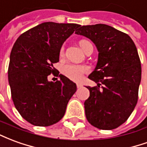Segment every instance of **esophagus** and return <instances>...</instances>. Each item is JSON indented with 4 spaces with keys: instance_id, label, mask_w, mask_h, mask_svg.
Masks as SVG:
<instances>
[{
    "instance_id": "esophagus-1",
    "label": "esophagus",
    "mask_w": 147,
    "mask_h": 147,
    "mask_svg": "<svg viewBox=\"0 0 147 147\" xmlns=\"http://www.w3.org/2000/svg\"><path fill=\"white\" fill-rule=\"evenodd\" d=\"M76 86H77V88H81V87L83 86V84H82V83H77Z\"/></svg>"
}]
</instances>
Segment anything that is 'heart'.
Listing matches in <instances>:
<instances>
[{
    "mask_svg": "<svg viewBox=\"0 0 147 147\" xmlns=\"http://www.w3.org/2000/svg\"><path fill=\"white\" fill-rule=\"evenodd\" d=\"M89 43H90L86 40H81L80 42V45L83 51H85L86 46ZM60 54H64V47L61 49ZM62 73L67 77L68 79L73 80V81H80L83 78V75L86 74L89 71L88 67L85 65H80V64H66L62 67Z\"/></svg>",
    "mask_w": 147,
    "mask_h": 147,
    "instance_id": "1",
    "label": "heart"
}]
</instances>
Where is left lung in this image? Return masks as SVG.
Returning a JSON list of instances; mask_svg holds the SVG:
<instances>
[{"label":"left lung","mask_w":147,"mask_h":147,"mask_svg":"<svg viewBox=\"0 0 147 147\" xmlns=\"http://www.w3.org/2000/svg\"><path fill=\"white\" fill-rule=\"evenodd\" d=\"M76 34L90 39L98 51L90 80L104 85L87 86L90 97L84 102L88 122L97 128L112 130L123 123L138 101L141 63L135 43L127 34L106 24L80 26Z\"/></svg>","instance_id":"8db88e82"}]
</instances>
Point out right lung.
Segmentation results:
<instances>
[{"mask_svg": "<svg viewBox=\"0 0 147 147\" xmlns=\"http://www.w3.org/2000/svg\"><path fill=\"white\" fill-rule=\"evenodd\" d=\"M79 27L42 23L22 34L12 47L8 71L11 98L21 116L33 125L57 123L76 91V84L66 76L60 74V80L53 82L48 76L58 72L53 64L59 61L62 45Z\"/></svg>", "mask_w": 147, "mask_h": 147, "instance_id": "1", "label": "right lung"}]
</instances>
